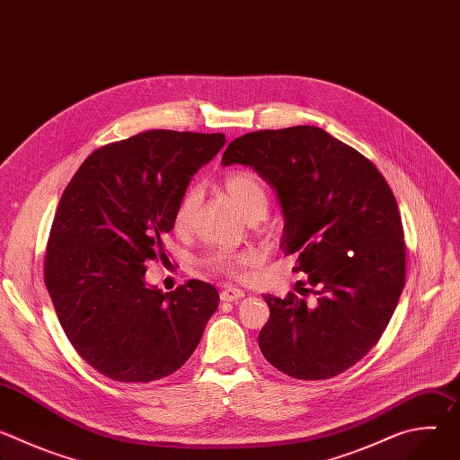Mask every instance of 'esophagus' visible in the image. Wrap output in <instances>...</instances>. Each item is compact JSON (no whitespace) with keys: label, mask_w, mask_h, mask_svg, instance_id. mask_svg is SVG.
I'll return each instance as SVG.
<instances>
[{"label":"esophagus","mask_w":460,"mask_h":460,"mask_svg":"<svg viewBox=\"0 0 460 460\" xmlns=\"http://www.w3.org/2000/svg\"><path fill=\"white\" fill-rule=\"evenodd\" d=\"M243 298V291L238 289V288H226L222 293H220V300L222 302H236Z\"/></svg>","instance_id":"1"}]
</instances>
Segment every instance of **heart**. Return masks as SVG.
Returning <instances> with one entry per match:
<instances>
[{"label": "heart", "mask_w": 460, "mask_h": 460, "mask_svg": "<svg viewBox=\"0 0 460 460\" xmlns=\"http://www.w3.org/2000/svg\"><path fill=\"white\" fill-rule=\"evenodd\" d=\"M222 187L231 202L238 208V211L247 218H264L270 206L268 189L254 172L251 171H233L229 172ZM200 202V190L196 187H189L176 206L174 211V227L178 231H185L190 226L196 206ZM252 261L251 254H234L227 251H217L206 258V264L218 273L238 275L245 266Z\"/></svg>", "instance_id": "b5f03b06"}]
</instances>
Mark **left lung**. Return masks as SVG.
<instances>
[{"mask_svg":"<svg viewBox=\"0 0 460 460\" xmlns=\"http://www.w3.org/2000/svg\"><path fill=\"white\" fill-rule=\"evenodd\" d=\"M224 165L252 167L275 187L282 251L296 252L313 305L295 293L266 295L258 346L298 380L332 378L378 342L406 284L404 229L395 194L358 151L320 127L256 130L233 140Z\"/></svg>","mask_w":460,"mask_h":460,"instance_id":"obj_1","label":"left lung"}]
</instances>
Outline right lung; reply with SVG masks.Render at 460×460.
Masks as SVG:
<instances>
[{
	"instance_id": "1",
	"label": "right lung",
	"mask_w": 460,
	"mask_h": 460,
	"mask_svg": "<svg viewBox=\"0 0 460 460\" xmlns=\"http://www.w3.org/2000/svg\"><path fill=\"white\" fill-rule=\"evenodd\" d=\"M220 133L155 128L94 151L65 187L45 254V286L78 355L118 382L180 369L218 307L190 280L171 293L146 284V261L167 258L162 236L190 176L224 147Z\"/></svg>"
}]
</instances>
